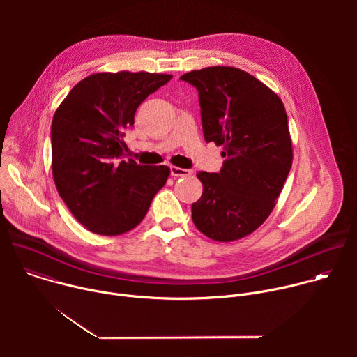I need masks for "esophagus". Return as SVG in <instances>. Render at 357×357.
<instances>
[{"instance_id":"esophagus-1","label":"esophagus","mask_w":357,"mask_h":357,"mask_svg":"<svg viewBox=\"0 0 357 357\" xmlns=\"http://www.w3.org/2000/svg\"><path fill=\"white\" fill-rule=\"evenodd\" d=\"M190 174H192V171H189V169H183L179 167H171L172 176H189Z\"/></svg>"}]
</instances>
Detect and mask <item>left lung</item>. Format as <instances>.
Instances as JSON below:
<instances>
[{"label": "left lung", "instance_id": "8db88e82", "mask_svg": "<svg viewBox=\"0 0 357 357\" xmlns=\"http://www.w3.org/2000/svg\"><path fill=\"white\" fill-rule=\"evenodd\" d=\"M199 91L205 141L222 145L219 174L200 171L203 193L192 205L197 230L234 241L259 229L275 206L292 165V142L281 98L263 82L231 66L181 76Z\"/></svg>", "mask_w": 357, "mask_h": 357}]
</instances>
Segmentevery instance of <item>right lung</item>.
<instances>
[{
	"label": "right lung",
	"instance_id": "1",
	"mask_svg": "<svg viewBox=\"0 0 357 357\" xmlns=\"http://www.w3.org/2000/svg\"><path fill=\"white\" fill-rule=\"evenodd\" d=\"M171 79L148 72L94 73L56 109L50 130L54 181L72 215L91 233L119 236L132 230L167 183V165L123 161V138L138 106Z\"/></svg>",
	"mask_w": 357,
	"mask_h": 357
}]
</instances>
